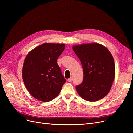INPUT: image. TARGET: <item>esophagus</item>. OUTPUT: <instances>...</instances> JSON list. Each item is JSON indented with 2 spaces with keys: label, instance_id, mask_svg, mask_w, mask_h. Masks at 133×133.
I'll return each instance as SVG.
<instances>
[{
  "label": "esophagus",
  "instance_id": "1",
  "mask_svg": "<svg viewBox=\"0 0 133 133\" xmlns=\"http://www.w3.org/2000/svg\"><path fill=\"white\" fill-rule=\"evenodd\" d=\"M72 80H73V79H72V78L71 77V78H69L67 81H68V82H71L72 81Z\"/></svg>",
  "mask_w": 133,
  "mask_h": 133
}]
</instances>
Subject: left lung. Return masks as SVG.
<instances>
[{
  "instance_id": "obj_1",
  "label": "left lung",
  "mask_w": 133,
  "mask_h": 133,
  "mask_svg": "<svg viewBox=\"0 0 133 133\" xmlns=\"http://www.w3.org/2000/svg\"><path fill=\"white\" fill-rule=\"evenodd\" d=\"M73 50L79 58L83 68V79L75 87L83 99L96 101L109 92L115 77V64L108 49L99 44L74 46Z\"/></svg>"
}]
</instances>
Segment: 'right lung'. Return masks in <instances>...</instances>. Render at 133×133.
Listing matches in <instances>:
<instances>
[{
    "label": "right lung",
    "mask_w": 133,
    "mask_h": 133,
    "mask_svg": "<svg viewBox=\"0 0 133 133\" xmlns=\"http://www.w3.org/2000/svg\"><path fill=\"white\" fill-rule=\"evenodd\" d=\"M65 48V44L45 43L27 54L23 67V79L34 98L48 102L60 93L66 80L57 60Z\"/></svg>",
    "instance_id": "obj_1"
}]
</instances>
